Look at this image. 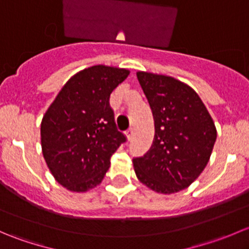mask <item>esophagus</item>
Segmentation results:
<instances>
[{"instance_id": "obj_1", "label": "esophagus", "mask_w": 249, "mask_h": 249, "mask_svg": "<svg viewBox=\"0 0 249 249\" xmlns=\"http://www.w3.org/2000/svg\"><path fill=\"white\" fill-rule=\"evenodd\" d=\"M132 134H134V130H132V129H129L126 131V137H127V140H129V141L132 139Z\"/></svg>"}]
</instances>
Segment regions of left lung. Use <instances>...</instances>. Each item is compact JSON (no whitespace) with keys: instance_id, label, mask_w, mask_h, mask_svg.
<instances>
[{"instance_id":"left-lung-1","label":"left lung","mask_w":249,"mask_h":249,"mask_svg":"<svg viewBox=\"0 0 249 249\" xmlns=\"http://www.w3.org/2000/svg\"><path fill=\"white\" fill-rule=\"evenodd\" d=\"M154 118L152 147L132 160L137 178L158 193L189 187L203 171L217 139L199 95L172 77L137 72Z\"/></svg>"}]
</instances>
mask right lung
Masks as SVG:
<instances>
[{
    "label": "right lung",
    "instance_id": "obj_1",
    "mask_svg": "<svg viewBox=\"0 0 249 249\" xmlns=\"http://www.w3.org/2000/svg\"><path fill=\"white\" fill-rule=\"evenodd\" d=\"M129 71L104 65L74 74L64 85L41 124L42 152L55 179L72 192L101 183L110 157L126 136L117 129L109 105Z\"/></svg>",
    "mask_w": 249,
    "mask_h": 249
}]
</instances>
